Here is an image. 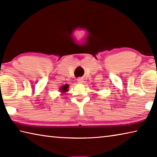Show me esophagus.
<instances>
[{"mask_svg": "<svg viewBox=\"0 0 157 157\" xmlns=\"http://www.w3.org/2000/svg\"><path fill=\"white\" fill-rule=\"evenodd\" d=\"M77 80H78V83H80V84H82V83H83V82H84V79H83V78H78V79H77Z\"/></svg>", "mask_w": 157, "mask_h": 157, "instance_id": "obj_1", "label": "esophagus"}]
</instances>
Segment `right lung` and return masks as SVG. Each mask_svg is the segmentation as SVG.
<instances>
[{
    "mask_svg": "<svg viewBox=\"0 0 157 157\" xmlns=\"http://www.w3.org/2000/svg\"><path fill=\"white\" fill-rule=\"evenodd\" d=\"M68 84H65L61 87L59 89V91L62 93H65L66 91H68Z\"/></svg>",
    "mask_w": 157,
    "mask_h": 157,
    "instance_id": "add662e5",
    "label": "right lung"
}]
</instances>
